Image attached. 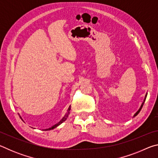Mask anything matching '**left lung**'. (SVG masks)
I'll use <instances>...</instances> for the list:
<instances>
[{
  "label": "left lung",
  "instance_id": "obj_1",
  "mask_svg": "<svg viewBox=\"0 0 158 158\" xmlns=\"http://www.w3.org/2000/svg\"><path fill=\"white\" fill-rule=\"evenodd\" d=\"M146 97H147V93H146V95H145V98H144V100H143V102H142V104H141V106H140V108H139V110L137 111V112H136V113H135V115H134V117H135V116H137V115L139 114V112H140V111H141V108H142V106H143V104H144V102H145V100H146Z\"/></svg>",
  "mask_w": 158,
  "mask_h": 158
}]
</instances>
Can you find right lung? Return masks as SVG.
Segmentation results:
<instances>
[{
	"instance_id": "right-lung-1",
	"label": "right lung",
	"mask_w": 158,
	"mask_h": 158,
	"mask_svg": "<svg viewBox=\"0 0 158 158\" xmlns=\"http://www.w3.org/2000/svg\"><path fill=\"white\" fill-rule=\"evenodd\" d=\"M70 108H71V106H69V108H68V112H67V114L65 115V116H64L63 117V118L61 119L60 121L58 123L55 124L54 125H53L52 127H49V128H48V129H45V130H45V131H47V130H51L54 129V128H56V127H58V125H60L61 123H63L64 121H65V120L67 119V118L68 117V115H69V111H70ZM20 118H21V116H20Z\"/></svg>"
}]
</instances>
